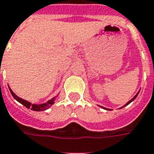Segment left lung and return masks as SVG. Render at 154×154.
Returning a JSON list of instances; mask_svg holds the SVG:
<instances>
[{"instance_id":"left-lung-1","label":"left lung","mask_w":154,"mask_h":154,"mask_svg":"<svg viewBox=\"0 0 154 154\" xmlns=\"http://www.w3.org/2000/svg\"><path fill=\"white\" fill-rule=\"evenodd\" d=\"M139 92H140V91H138V92H137V94H136V95L134 96V97H133V98H132V99L130 100V101H128V103H126L125 105H124V106H122V107H126V106H127V105H128V104H129V103H132V102H133V100L135 99V98H136V97H137V96L138 95V93H139ZM100 107H102V108H103V109H105V110H111V109H109V108H106V107H102V106H99ZM122 107H120V108H122Z\"/></svg>"}]
</instances>
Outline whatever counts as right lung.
Wrapping results in <instances>:
<instances>
[{
    "instance_id": "obj_1",
    "label": "right lung",
    "mask_w": 154,
    "mask_h": 154,
    "mask_svg": "<svg viewBox=\"0 0 154 154\" xmlns=\"http://www.w3.org/2000/svg\"><path fill=\"white\" fill-rule=\"evenodd\" d=\"M10 89V92L11 93V95L13 96V97L15 99L17 100V102H19L20 103H21L22 105H24L25 107H27L29 109H31V110L33 111H36V112H41V111H45L48 109L49 107H51V105L52 104H54L55 103V100L57 98V97L58 95H57L54 97H52L51 99H50L49 101H47V103H42V104H32L28 101H26V100H24L21 98V97H19L18 96H17L13 92H12V90L9 88Z\"/></svg>"
}]
</instances>
